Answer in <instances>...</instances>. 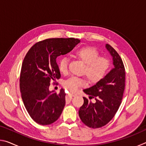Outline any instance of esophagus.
Returning <instances> with one entry per match:
<instances>
[{
	"instance_id": "obj_1",
	"label": "esophagus",
	"mask_w": 146,
	"mask_h": 146,
	"mask_svg": "<svg viewBox=\"0 0 146 146\" xmlns=\"http://www.w3.org/2000/svg\"><path fill=\"white\" fill-rule=\"evenodd\" d=\"M68 95L70 96H72V97H75V96H76V94L75 93H70L68 94Z\"/></svg>"
}]
</instances>
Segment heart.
Wrapping results in <instances>:
<instances>
[{
  "label": "heart",
  "instance_id": "b5f03b06",
  "mask_svg": "<svg viewBox=\"0 0 146 146\" xmlns=\"http://www.w3.org/2000/svg\"><path fill=\"white\" fill-rule=\"evenodd\" d=\"M74 56L85 64L83 74L87 76L91 82L97 83L106 76L110 68V61L103 56H99V53L95 48L85 46L78 49L74 53ZM59 71L62 73H67L68 70V58H61L58 62ZM84 79L75 77L69 78L64 81V86L71 91H75L77 89L84 85Z\"/></svg>",
  "mask_w": 146,
  "mask_h": 146
}]
</instances>
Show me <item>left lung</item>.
<instances>
[{
  "label": "left lung",
  "instance_id": "8db88e82",
  "mask_svg": "<svg viewBox=\"0 0 146 146\" xmlns=\"http://www.w3.org/2000/svg\"><path fill=\"white\" fill-rule=\"evenodd\" d=\"M105 47L112 57L113 68L99 82L83 90L89 98H95V102L83 97L84 104L78 111L82 122L93 129L106 125L114 117L125 88V73L122 59L110 45L106 44Z\"/></svg>",
  "mask_w": 146,
  "mask_h": 146
}]
</instances>
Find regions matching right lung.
Segmentation results:
<instances>
[{
  "label": "right lung",
  "mask_w": 146,
  "mask_h": 146,
  "mask_svg": "<svg viewBox=\"0 0 146 146\" xmlns=\"http://www.w3.org/2000/svg\"><path fill=\"white\" fill-rule=\"evenodd\" d=\"M80 40L74 38H48L38 42L27 53L22 65L20 88L27 111L35 122L46 125L60 117L66 104L64 89H49L60 78L56 58L70 52Z\"/></svg>",
  "instance_id": "1"
}]
</instances>
